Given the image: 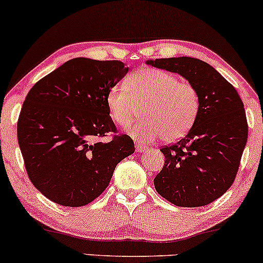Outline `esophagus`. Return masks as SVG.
Wrapping results in <instances>:
<instances>
[{
  "instance_id": "34e87169",
  "label": "esophagus",
  "mask_w": 263,
  "mask_h": 263,
  "mask_svg": "<svg viewBox=\"0 0 263 263\" xmlns=\"http://www.w3.org/2000/svg\"><path fill=\"white\" fill-rule=\"evenodd\" d=\"M135 149H137V152H146L147 150V146L145 145V144H141V143H135Z\"/></svg>"
}]
</instances>
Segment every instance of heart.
<instances>
[{"label":"heart","mask_w":263,"mask_h":263,"mask_svg":"<svg viewBox=\"0 0 263 263\" xmlns=\"http://www.w3.org/2000/svg\"><path fill=\"white\" fill-rule=\"evenodd\" d=\"M107 107L111 120L130 129L138 140L152 141L161 137L167 143L181 139L195 124L200 111V97L196 88L179 81L173 73L156 68H141L126 78L125 85H114L107 93Z\"/></svg>","instance_id":"heart-1"}]
</instances>
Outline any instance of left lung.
<instances>
[{
  "mask_svg": "<svg viewBox=\"0 0 263 263\" xmlns=\"http://www.w3.org/2000/svg\"><path fill=\"white\" fill-rule=\"evenodd\" d=\"M146 63L182 76L200 97L190 132L160 149L165 164L154 179L156 191L181 208L208 205L229 190L238 171L249 134L242 100L234 85L201 60L174 57Z\"/></svg>",
  "mask_w": 263,
  "mask_h": 263,
  "instance_id": "8db88e82",
  "label": "left lung"
}]
</instances>
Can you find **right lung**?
<instances>
[{
	"label": "right lung",
	"mask_w": 263,
	"mask_h": 263,
	"mask_svg": "<svg viewBox=\"0 0 263 263\" xmlns=\"http://www.w3.org/2000/svg\"><path fill=\"white\" fill-rule=\"evenodd\" d=\"M129 68L119 61L73 58L31 88L17 122V138L28 178L62 206L79 208L107 189L118 163L135 152L117 134L107 93ZM114 133L108 143L100 137Z\"/></svg>",
	"instance_id": "right-lung-1"
}]
</instances>
